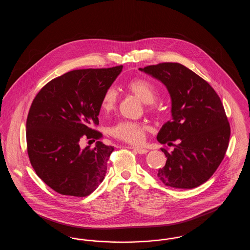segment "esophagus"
I'll return each mask as SVG.
<instances>
[{
    "label": "esophagus",
    "mask_w": 250,
    "mask_h": 250,
    "mask_svg": "<svg viewBox=\"0 0 250 250\" xmlns=\"http://www.w3.org/2000/svg\"><path fill=\"white\" fill-rule=\"evenodd\" d=\"M129 148L132 149L134 152H136L137 154H140V155H143V154H147V153H148V150H147V149H144V148L134 147V146H130Z\"/></svg>",
    "instance_id": "1"
}]
</instances>
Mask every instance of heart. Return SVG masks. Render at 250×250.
Wrapping results in <instances>:
<instances>
[{
	"mask_svg": "<svg viewBox=\"0 0 250 250\" xmlns=\"http://www.w3.org/2000/svg\"><path fill=\"white\" fill-rule=\"evenodd\" d=\"M126 89L133 95L139 97L143 103L148 104L150 109H155L153 103L158 94L157 87L155 84L145 79H135L126 84ZM117 94L114 88L109 87L104 92L101 99V107L105 111H109L116 106ZM149 130V126L143 123L121 121L110 127L109 133L120 141L132 144L143 143L145 134Z\"/></svg>",
	"mask_w": 250,
	"mask_h": 250,
	"instance_id": "obj_1",
	"label": "heart"
}]
</instances>
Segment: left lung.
Instances as JSON below:
<instances>
[{"label":"left lung","instance_id":"obj_1","mask_svg":"<svg viewBox=\"0 0 250 250\" xmlns=\"http://www.w3.org/2000/svg\"><path fill=\"white\" fill-rule=\"evenodd\" d=\"M164 84L171 99V120L157 134L162 144L177 141L174 150L161 151L166 165L157 177L167 187L190 189L214 174L226 154L230 127L219 96L211 85L178 62L140 68Z\"/></svg>","mask_w":250,"mask_h":250}]
</instances>
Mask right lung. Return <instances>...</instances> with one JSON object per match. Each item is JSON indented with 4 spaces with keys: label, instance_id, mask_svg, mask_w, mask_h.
Listing matches in <instances>:
<instances>
[{
    "label": "right lung",
    "instance_id": "right-lung-1",
    "mask_svg": "<svg viewBox=\"0 0 250 250\" xmlns=\"http://www.w3.org/2000/svg\"><path fill=\"white\" fill-rule=\"evenodd\" d=\"M122 69L67 72L35 97L26 122L28 155L38 177L57 193L86 197L104 180L114 148L96 142L81 149L80 141L102 137L92 127L99 124L102 95Z\"/></svg>",
    "mask_w": 250,
    "mask_h": 250
}]
</instances>
